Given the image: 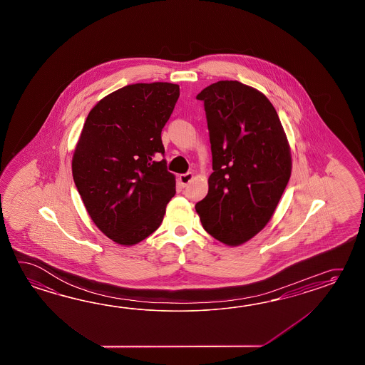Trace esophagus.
I'll return each mask as SVG.
<instances>
[{"label":"esophagus","instance_id":"obj_1","mask_svg":"<svg viewBox=\"0 0 365 365\" xmlns=\"http://www.w3.org/2000/svg\"><path fill=\"white\" fill-rule=\"evenodd\" d=\"M180 182H181V185L186 186L192 180H193V173L192 172H186V173H182V175H180L179 176Z\"/></svg>","mask_w":365,"mask_h":365}]
</instances>
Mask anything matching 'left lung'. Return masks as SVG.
Wrapping results in <instances>:
<instances>
[{"label":"left lung","mask_w":365,"mask_h":365,"mask_svg":"<svg viewBox=\"0 0 365 365\" xmlns=\"http://www.w3.org/2000/svg\"><path fill=\"white\" fill-rule=\"evenodd\" d=\"M209 128L212 173L195 205L214 239L240 245L272 217L291 176V153L270 101L237 81H219L197 95Z\"/></svg>","instance_id":"obj_1"}]
</instances>
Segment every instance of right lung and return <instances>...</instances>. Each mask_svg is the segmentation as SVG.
Listing matches in <instances>:
<instances>
[{
  "mask_svg": "<svg viewBox=\"0 0 365 365\" xmlns=\"http://www.w3.org/2000/svg\"><path fill=\"white\" fill-rule=\"evenodd\" d=\"M168 82L135 83L109 93L86 118L73 155V179L101 232L134 245L155 232L176 193L162 130L179 99Z\"/></svg>",
  "mask_w": 365,
  "mask_h": 365,
  "instance_id": "add662e5",
  "label": "right lung"
}]
</instances>
